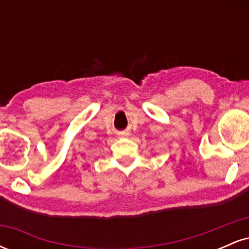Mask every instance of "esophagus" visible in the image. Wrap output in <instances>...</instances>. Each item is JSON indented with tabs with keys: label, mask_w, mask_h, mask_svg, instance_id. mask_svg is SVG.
<instances>
[{
	"label": "esophagus",
	"mask_w": 249,
	"mask_h": 249,
	"mask_svg": "<svg viewBox=\"0 0 249 249\" xmlns=\"http://www.w3.org/2000/svg\"><path fill=\"white\" fill-rule=\"evenodd\" d=\"M119 137H128V133L127 132H122V133H119Z\"/></svg>",
	"instance_id": "obj_1"
}]
</instances>
